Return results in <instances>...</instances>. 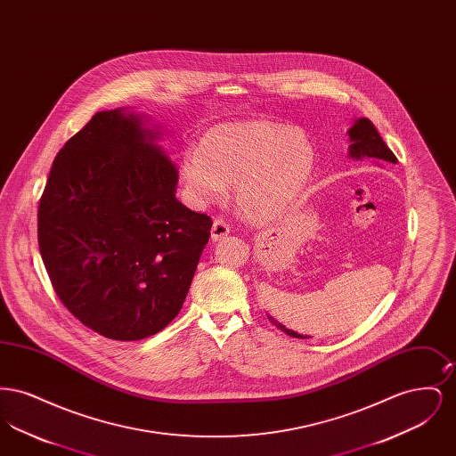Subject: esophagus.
<instances>
[{"instance_id": "34e87169", "label": "esophagus", "mask_w": 456, "mask_h": 456, "mask_svg": "<svg viewBox=\"0 0 456 456\" xmlns=\"http://www.w3.org/2000/svg\"><path fill=\"white\" fill-rule=\"evenodd\" d=\"M229 231H231V227H229V224L225 220L216 218L214 225H212V239L214 240H220V239H224L229 234Z\"/></svg>"}]
</instances>
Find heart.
Here are the masks:
<instances>
[{
    "mask_svg": "<svg viewBox=\"0 0 456 456\" xmlns=\"http://www.w3.org/2000/svg\"><path fill=\"white\" fill-rule=\"evenodd\" d=\"M316 160V147L303 131L242 121L207 131L198 151L183 153L181 173L198 203L216 201L227 184H236L240 210L255 220H272L303 193Z\"/></svg>",
    "mask_w": 456,
    "mask_h": 456,
    "instance_id": "1",
    "label": "heart"
}]
</instances>
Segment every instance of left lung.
<instances>
[{
	"mask_svg": "<svg viewBox=\"0 0 456 456\" xmlns=\"http://www.w3.org/2000/svg\"><path fill=\"white\" fill-rule=\"evenodd\" d=\"M348 136H350V157L354 159H376V160H385L390 164H396V157L395 153L391 152L390 147L383 142V138L379 136L378 130L374 128V125L369 121L368 118H361L354 123V126L348 130ZM268 320L277 326L279 330H282L283 333H287L289 337L294 338H305L303 335H297L292 330H287L285 326L281 325L275 318L268 316Z\"/></svg>",
	"mask_w": 456,
	"mask_h": 456,
	"instance_id": "left-lung-1",
	"label": "left lung"
}]
</instances>
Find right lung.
Instances as JSON below:
<instances>
[{"label": "right lung", "mask_w": 456, "mask_h": 456, "mask_svg": "<svg viewBox=\"0 0 456 456\" xmlns=\"http://www.w3.org/2000/svg\"><path fill=\"white\" fill-rule=\"evenodd\" d=\"M134 114L102 110L58 152L37 212L66 309L110 340H142L181 311L212 218L174 195L177 169Z\"/></svg>", "instance_id": "1"}]
</instances>
